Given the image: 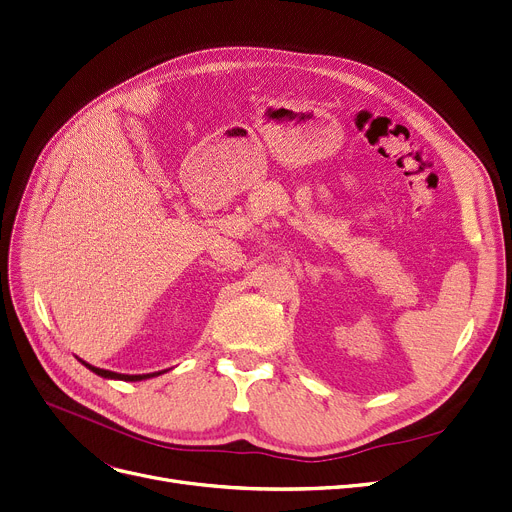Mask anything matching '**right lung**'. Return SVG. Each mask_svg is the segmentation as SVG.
I'll use <instances>...</instances> for the list:
<instances>
[{
	"mask_svg": "<svg viewBox=\"0 0 512 512\" xmlns=\"http://www.w3.org/2000/svg\"><path fill=\"white\" fill-rule=\"evenodd\" d=\"M85 368H90L94 374L102 376V379H110V381H129V383H136V381H146V379H152V376H159L163 374L165 370H159V372H150V374H119V372H113V370H104V368H96L92 364H87L83 360H79Z\"/></svg>",
	"mask_w": 512,
	"mask_h": 512,
	"instance_id": "1",
	"label": "right lung"
}]
</instances>
